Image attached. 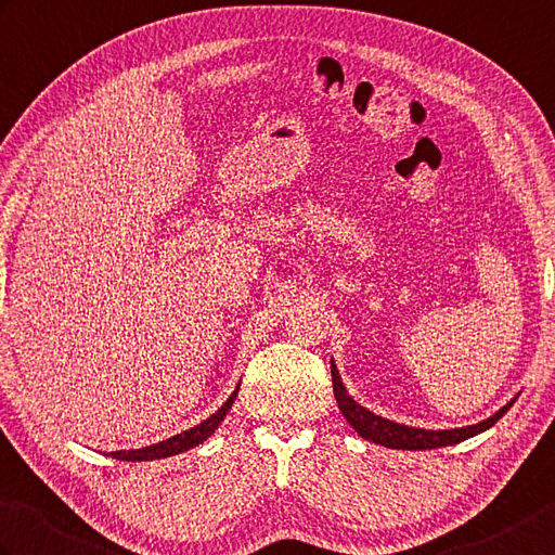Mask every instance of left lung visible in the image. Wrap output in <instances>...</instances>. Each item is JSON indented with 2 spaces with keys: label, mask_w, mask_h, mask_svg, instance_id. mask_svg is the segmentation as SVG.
<instances>
[{
  "label": "left lung",
  "mask_w": 555,
  "mask_h": 555,
  "mask_svg": "<svg viewBox=\"0 0 555 555\" xmlns=\"http://www.w3.org/2000/svg\"><path fill=\"white\" fill-rule=\"evenodd\" d=\"M331 376H333V395H336V402L343 411V416L350 421L352 428L364 437L369 442H376L383 447H390V449H437V447H449V444H459L463 440H468V437L478 435L487 428H492V425L506 414L511 409V404H506L501 411L492 418H487L478 425H468V428H456V430H421V428H406V425H399L392 423L388 418H380L376 414H371L369 409L359 406L354 399L347 395L345 385L338 376V369L336 364L331 362Z\"/></svg>",
  "instance_id": "obj_1"
}]
</instances>
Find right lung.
I'll list each match as a JSON object with an SVG mask.
<instances>
[{
  "instance_id": "1",
  "label": "right lung",
  "mask_w": 555,
  "mask_h": 555,
  "mask_svg": "<svg viewBox=\"0 0 555 555\" xmlns=\"http://www.w3.org/2000/svg\"><path fill=\"white\" fill-rule=\"evenodd\" d=\"M236 395H238V390H234V395H231L227 402L215 411L210 418H205L203 423H198L196 428L184 430V433L170 437V440H163L158 444H151V447H144V449H132V452H111V456L113 459H120V461H153V459H165V456L182 454V452H186V449L201 444L203 440H208V437L217 430V425L224 421L227 411L231 409V404H234Z\"/></svg>"
}]
</instances>
